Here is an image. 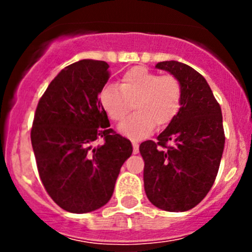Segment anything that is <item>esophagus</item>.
<instances>
[{"mask_svg": "<svg viewBox=\"0 0 252 252\" xmlns=\"http://www.w3.org/2000/svg\"><path fill=\"white\" fill-rule=\"evenodd\" d=\"M133 152H134V154H138V152H139V144H138V142H133Z\"/></svg>", "mask_w": 252, "mask_h": 252, "instance_id": "esophagus-1", "label": "esophagus"}]
</instances>
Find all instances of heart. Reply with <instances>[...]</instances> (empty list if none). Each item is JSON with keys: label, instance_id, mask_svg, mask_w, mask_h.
<instances>
[{"label": "heart", "instance_id": "obj_1", "mask_svg": "<svg viewBox=\"0 0 252 252\" xmlns=\"http://www.w3.org/2000/svg\"><path fill=\"white\" fill-rule=\"evenodd\" d=\"M98 98L113 122L122 121L133 103L136 112L122 122L119 130L131 139H142L154 130L155 124L164 128L177 117L183 103V86L174 75H159L138 65L122 75L119 86H103Z\"/></svg>", "mask_w": 252, "mask_h": 252}]
</instances>
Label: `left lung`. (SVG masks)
Listing matches in <instances>:
<instances>
[{
	"label": "left lung",
	"mask_w": 252,
	"mask_h": 252,
	"mask_svg": "<svg viewBox=\"0 0 252 252\" xmlns=\"http://www.w3.org/2000/svg\"><path fill=\"white\" fill-rule=\"evenodd\" d=\"M156 68L173 74L183 86L179 113L157 136L141 142L144 187L152 205L169 212L191 210L210 191L224 149L220 103L194 68L166 61Z\"/></svg>",
	"instance_id": "obj_1"
}]
</instances>
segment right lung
<instances>
[{
  "label": "right lung",
  "mask_w": 252,
  "mask_h": 252,
  "mask_svg": "<svg viewBox=\"0 0 252 252\" xmlns=\"http://www.w3.org/2000/svg\"><path fill=\"white\" fill-rule=\"evenodd\" d=\"M103 61L67 65L47 86L32 122V150L40 179L61 208L86 213L110 201L131 142L110 129L98 98L110 79ZM102 138L97 148L93 142Z\"/></svg>",
  "instance_id": "add662e5"
}]
</instances>
